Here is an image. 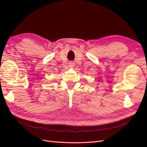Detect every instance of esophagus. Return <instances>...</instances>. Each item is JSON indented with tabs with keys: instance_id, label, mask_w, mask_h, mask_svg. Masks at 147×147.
Segmentation results:
<instances>
[{
	"instance_id": "esophagus-1",
	"label": "esophagus",
	"mask_w": 147,
	"mask_h": 147,
	"mask_svg": "<svg viewBox=\"0 0 147 147\" xmlns=\"http://www.w3.org/2000/svg\"><path fill=\"white\" fill-rule=\"evenodd\" d=\"M69 64H70V66H74V63H73V62H70V63H69Z\"/></svg>"
}]
</instances>
